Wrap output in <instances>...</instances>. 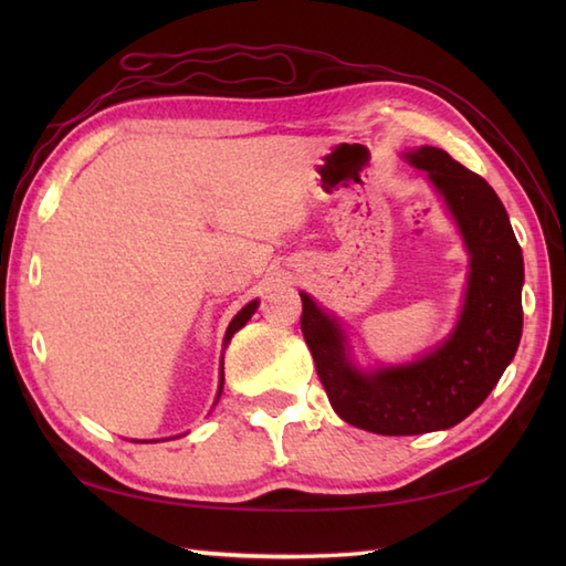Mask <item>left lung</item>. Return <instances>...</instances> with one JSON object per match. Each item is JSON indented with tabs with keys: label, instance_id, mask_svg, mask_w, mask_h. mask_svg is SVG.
<instances>
[{
	"label": "left lung",
	"instance_id": "left-lung-1",
	"mask_svg": "<svg viewBox=\"0 0 566 566\" xmlns=\"http://www.w3.org/2000/svg\"><path fill=\"white\" fill-rule=\"evenodd\" d=\"M436 187L469 252L464 306L448 340L416 363L363 371L345 350L340 323L302 292V333L333 411L379 436H420L464 420L496 387L523 333V252L486 179L440 148L406 153Z\"/></svg>",
	"mask_w": 566,
	"mask_h": 566
}]
</instances>
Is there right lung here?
<instances>
[{
    "label": "right lung",
    "instance_id": "obj_1",
    "mask_svg": "<svg viewBox=\"0 0 566 566\" xmlns=\"http://www.w3.org/2000/svg\"><path fill=\"white\" fill-rule=\"evenodd\" d=\"M255 308H258V302H250L248 306H243V308L238 311L235 318L231 321V326H228V331H226V340H223L226 345L231 343V338H233V333H235V331H240V328L245 326V323L250 321V316L255 314ZM221 389H223V365H221V384H219V396H221ZM219 396H216V401H219Z\"/></svg>",
    "mask_w": 566,
    "mask_h": 566
}]
</instances>
